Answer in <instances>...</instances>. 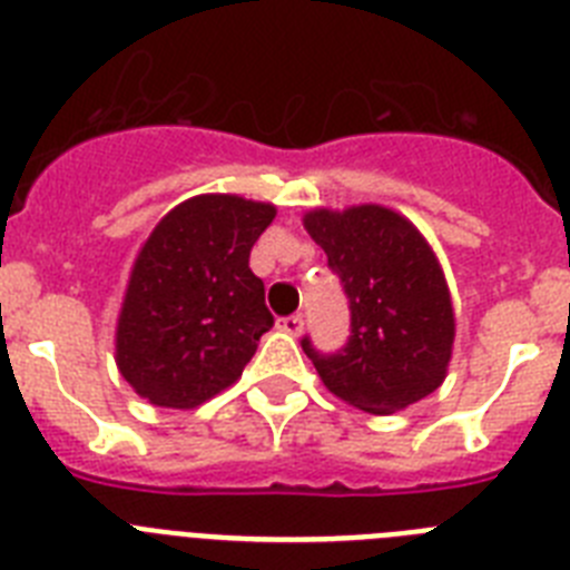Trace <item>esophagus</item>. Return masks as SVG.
<instances>
[{"instance_id":"esophagus-1","label":"esophagus","mask_w":570,"mask_h":570,"mask_svg":"<svg viewBox=\"0 0 570 570\" xmlns=\"http://www.w3.org/2000/svg\"><path fill=\"white\" fill-rule=\"evenodd\" d=\"M302 328H305V316H302V314L282 316V320H279V331H285V334L296 336V334H302Z\"/></svg>"}]
</instances>
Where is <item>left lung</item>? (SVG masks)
Here are the masks:
<instances>
[{
  "label": "left lung",
  "instance_id": "1",
  "mask_svg": "<svg viewBox=\"0 0 570 570\" xmlns=\"http://www.w3.org/2000/svg\"><path fill=\"white\" fill-rule=\"evenodd\" d=\"M305 228L328 254L351 308L336 354L302 351L331 394L365 414H394L434 394L454 347V308L425 236L382 205L311 210Z\"/></svg>",
  "mask_w": 570,
  "mask_h": 570
}]
</instances>
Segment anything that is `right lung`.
<instances>
[{
  "label": "right lung",
  "mask_w": 570,
  "mask_h": 570,
  "mask_svg": "<svg viewBox=\"0 0 570 570\" xmlns=\"http://www.w3.org/2000/svg\"><path fill=\"white\" fill-rule=\"evenodd\" d=\"M276 208L230 194L176 205L142 245L116 325V365L159 407H196L242 376L271 331L250 248Z\"/></svg>",
  "instance_id": "add662e5"
}]
</instances>
